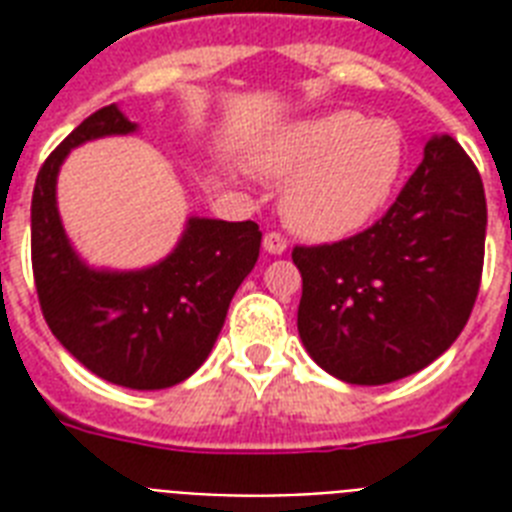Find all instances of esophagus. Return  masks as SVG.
<instances>
[{
  "instance_id": "34e87169",
  "label": "esophagus",
  "mask_w": 512,
  "mask_h": 512,
  "mask_svg": "<svg viewBox=\"0 0 512 512\" xmlns=\"http://www.w3.org/2000/svg\"><path fill=\"white\" fill-rule=\"evenodd\" d=\"M263 247L265 252H271V255H281V252H287V239H284L281 233L271 231V233H265Z\"/></svg>"
}]
</instances>
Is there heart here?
Here are the masks:
<instances>
[{"instance_id": "b5f03b06", "label": "heart", "mask_w": 512, "mask_h": 512, "mask_svg": "<svg viewBox=\"0 0 512 512\" xmlns=\"http://www.w3.org/2000/svg\"><path fill=\"white\" fill-rule=\"evenodd\" d=\"M401 132L358 111H327L284 124L252 151L263 175L281 180V215L305 239L332 241L369 220L396 185Z\"/></svg>"}]
</instances>
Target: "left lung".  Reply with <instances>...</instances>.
Instances as JSON below:
<instances>
[{
	"label": "left lung",
	"instance_id": "obj_1",
	"mask_svg": "<svg viewBox=\"0 0 512 512\" xmlns=\"http://www.w3.org/2000/svg\"><path fill=\"white\" fill-rule=\"evenodd\" d=\"M486 196L476 164L449 135L366 231L295 247L303 276L297 329L305 350L350 385L420 372L452 345L484 271Z\"/></svg>",
	"mask_w": 512,
	"mask_h": 512
}]
</instances>
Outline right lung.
Wrapping results in <instances>:
<instances>
[{"mask_svg":"<svg viewBox=\"0 0 512 512\" xmlns=\"http://www.w3.org/2000/svg\"><path fill=\"white\" fill-rule=\"evenodd\" d=\"M135 130L106 106L47 156L31 199V265L44 321L79 364L122 388L162 390L207 361L263 233L252 220L191 217L177 247L151 268L95 271L82 263L58 215L60 164L87 140Z\"/></svg>","mask_w":512,"mask_h":512,"instance_id":"add662e5","label":"right lung"}]
</instances>
